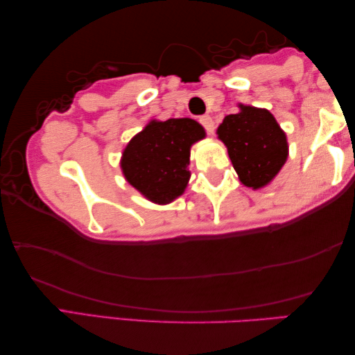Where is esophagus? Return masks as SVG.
I'll use <instances>...</instances> for the list:
<instances>
[{
    "mask_svg": "<svg viewBox=\"0 0 355 355\" xmlns=\"http://www.w3.org/2000/svg\"><path fill=\"white\" fill-rule=\"evenodd\" d=\"M200 123L205 125V129H206V132L209 133V135H212L214 130H216V124H214V121H212L211 116H201Z\"/></svg>",
    "mask_w": 355,
    "mask_h": 355,
    "instance_id": "1",
    "label": "esophagus"
}]
</instances>
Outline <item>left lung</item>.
<instances>
[{
  "instance_id": "8db88e82",
  "label": "left lung",
  "mask_w": 355,
  "mask_h": 355,
  "mask_svg": "<svg viewBox=\"0 0 355 355\" xmlns=\"http://www.w3.org/2000/svg\"><path fill=\"white\" fill-rule=\"evenodd\" d=\"M239 113L225 116L217 137L222 141L239 181L248 189H264L286 164V133L269 110L239 103Z\"/></svg>"
}]
</instances>
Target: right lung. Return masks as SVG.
Masks as SVG:
<instances>
[{"label": "right lung", "instance_id": "obj_1", "mask_svg": "<svg viewBox=\"0 0 355 355\" xmlns=\"http://www.w3.org/2000/svg\"><path fill=\"white\" fill-rule=\"evenodd\" d=\"M202 138L205 127L195 119H150L123 150L125 181L155 205H170L187 189L190 148Z\"/></svg>", "mask_w": 355, "mask_h": 355}]
</instances>
